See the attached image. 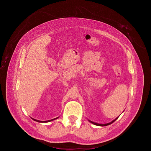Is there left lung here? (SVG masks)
Masks as SVG:
<instances>
[{
    "label": "left lung",
    "mask_w": 151,
    "mask_h": 151,
    "mask_svg": "<svg viewBox=\"0 0 151 151\" xmlns=\"http://www.w3.org/2000/svg\"><path fill=\"white\" fill-rule=\"evenodd\" d=\"M118 117H117V118H116L115 120H113L112 122H109V123H105V124H101V123H95V122H92V121H91V120H89V122H91V123H93V124H94V125H97V126H101V127H104V126H107V125H110V124H111L112 123H113L114 122H115L117 118H118Z\"/></svg>",
    "instance_id": "1"
}]
</instances>
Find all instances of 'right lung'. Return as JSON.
Masks as SVG:
<instances>
[{
  "label": "right lung",
  "instance_id": "right-lung-1",
  "mask_svg": "<svg viewBox=\"0 0 151 151\" xmlns=\"http://www.w3.org/2000/svg\"><path fill=\"white\" fill-rule=\"evenodd\" d=\"M58 118V117H57V118H53V119H52V120H47V121H40V120H38L34 119V118H32V119H33L34 121H36V122H39V123H47V122H51V121H53V120H56V119H57Z\"/></svg>",
  "mask_w": 151,
  "mask_h": 151
}]
</instances>
